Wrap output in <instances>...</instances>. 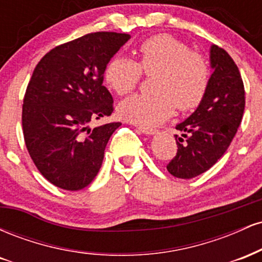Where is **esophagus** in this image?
<instances>
[{
    "instance_id": "obj_1",
    "label": "esophagus",
    "mask_w": 262,
    "mask_h": 262,
    "mask_svg": "<svg viewBox=\"0 0 262 262\" xmlns=\"http://www.w3.org/2000/svg\"><path fill=\"white\" fill-rule=\"evenodd\" d=\"M138 130H139L140 133L146 134V135H152V134H155V133H156L155 129H152V128H144V127H139V128H138Z\"/></svg>"
}]
</instances>
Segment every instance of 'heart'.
Listing matches in <instances>:
<instances>
[{"mask_svg":"<svg viewBox=\"0 0 262 262\" xmlns=\"http://www.w3.org/2000/svg\"><path fill=\"white\" fill-rule=\"evenodd\" d=\"M156 75L154 92L138 95L119 104L118 113L125 121L152 128L170 118L177 106L182 112L197 108L209 86L210 70L201 54L169 34L146 39L139 47V62L117 55L104 69V81L119 96L133 92L141 75Z\"/></svg>","mask_w":262,"mask_h":262,"instance_id":"b5f03b06","label":"heart"}]
</instances>
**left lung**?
<instances>
[{
  "label": "left lung",
  "mask_w": 262,
  "mask_h": 262,
  "mask_svg": "<svg viewBox=\"0 0 262 262\" xmlns=\"http://www.w3.org/2000/svg\"><path fill=\"white\" fill-rule=\"evenodd\" d=\"M209 86L200 106L176 125L177 152L167 171L179 179H193L217 162L235 137L245 108V90L239 69L224 49L210 47Z\"/></svg>",
  "instance_id": "left-lung-1"
}]
</instances>
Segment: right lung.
Segmentation results:
<instances>
[{
    "label": "right lung",
    "mask_w": 262,
    "mask_h": 262,
    "mask_svg": "<svg viewBox=\"0 0 262 262\" xmlns=\"http://www.w3.org/2000/svg\"><path fill=\"white\" fill-rule=\"evenodd\" d=\"M129 39L125 33H90L54 48L33 71L23 100V135L39 172L56 187L79 191L101 169L108 140L122 123L93 129L90 123L113 112L104 69Z\"/></svg>",
    "instance_id": "obj_1"
}]
</instances>
